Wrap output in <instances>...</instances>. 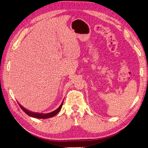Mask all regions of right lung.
I'll use <instances>...</instances> for the list:
<instances>
[{
  "mask_svg": "<svg viewBox=\"0 0 148 148\" xmlns=\"http://www.w3.org/2000/svg\"><path fill=\"white\" fill-rule=\"evenodd\" d=\"M63 102H64V100H63V101L61 103V105L58 107V109H56L55 111L51 112H49V113H39V112H32V111H30L29 110L27 109L26 108H25L24 107L22 106L21 104H20L18 102V104L20 106V108H21V109L23 110V111L26 113V114L29 116H31V117H33V118H39V119H47V118H52L53 116H55V115H56L59 112V111H60L62 108V105H63Z\"/></svg>",
  "mask_w": 148,
  "mask_h": 148,
  "instance_id": "1",
  "label": "right lung"
}]
</instances>
